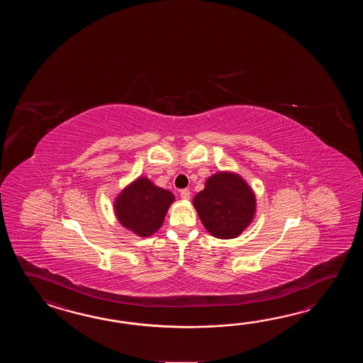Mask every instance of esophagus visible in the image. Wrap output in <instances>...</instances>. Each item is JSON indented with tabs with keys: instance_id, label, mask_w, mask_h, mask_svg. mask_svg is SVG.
Wrapping results in <instances>:
<instances>
[{
	"instance_id": "esophagus-1",
	"label": "esophagus",
	"mask_w": 363,
	"mask_h": 363,
	"mask_svg": "<svg viewBox=\"0 0 363 363\" xmlns=\"http://www.w3.org/2000/svg\"><path fill=\"white\" fill-rule=\"evenodd\" d=\"M180 197H182L184 201L189 200V199H191V192H189V189H183V191H180Z\"/></svg>"
}]
</instances>
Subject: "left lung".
I'll return each instance as SVG.
<instances>
[{"label":"left lung","instance_id":"8db88e82","mask_svg":"<svg viewBox=\"0 0 363 363\" xmlns=\"http://www.w3.org/2000/svg\"><path fill=\"white\" fill-rule=\"evenodd\" d=\"M205 230L216 239H236L253 223L257 199L247 180L235 171L208 177L193 199Z\"/></svg>","mask_w":363,"mask_h":363}]
</instances>
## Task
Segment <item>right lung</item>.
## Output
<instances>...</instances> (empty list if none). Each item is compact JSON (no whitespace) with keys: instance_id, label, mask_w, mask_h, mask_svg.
Instances as JSON below:
<instances>
[{"instance_id":"obj_1","label":"right lung","mask_w":363,"mask_h":363,"mask_svg":"<svg viewBox=\"0 0 363 363\" xmlns=\"http://www.w3.org/2000/svg\"><path fill=\"white\" fill-rule=\"evenodd\" d=\"M174 201V193L139 177L116 194L113 208L122 227L139 238H149L162 227Z\"/></svg>"}]
</instances>
